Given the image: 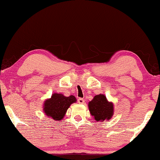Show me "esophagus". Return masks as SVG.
Segmentation results:
<instances>
[{
	"label": "esophagus",
	"instance_id": "obj_1",
	"mask_svg": "<svg viewBox=\"0 0 160 160\" xmlns=\"http://www.w3.org/2000/svg\"><path fill=\"white\" fill-rule=\"evenodd\" d=\"M78 102L79 103V104H84V103H85L84 99H82V98H78Z\"/></svg>",
	"mask_w": 160,
	"mask_h": 160
}]
</instances>
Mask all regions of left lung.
<instances>
[{"instance_id": "1", "label": "left lung", "mask_w": 160, "mask_h": 160, "mask_svg": "<svg viewBox=\"0 0 160 160\" xmlns=\"http://www.w3.org/2000/svg\"><path fill=\"white\" fill-rule=\"evenodd\" d=\"M90 112L96 121L110 120L114 113L113 103L108 100L102 94L95 95L88 103Z\"/></svg>"}]
</instances>
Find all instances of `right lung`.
<instances>
[{
  "instance_id": "obj_1",
  "label": "right lung",
  "mask_w": 160,
  "mask_h": 160,
  "mask_svg": "<svg viewBox=\"0 0 160 160\" xmlns=\"http://www.w3.org/2000/svg\"><path fill=\"white\" fill-rule=\"evenodd\" d=\"M75 96L65 97L62 94L54 93L51 98L45 101L43 111L45 115L54 120H61L70 105L76 102Z\"/></svg>"
}]
</instances>
